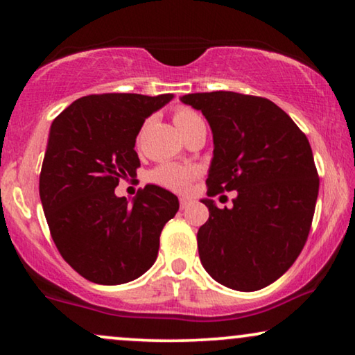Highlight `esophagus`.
I'll list each match as a JSON object with an SVG mask.
<instances>
[{"label":"esophagus","instance_id":"34e87169","mask_svg":"<svg viewBox=\"0 0 355 355\" xmlns=\"http://www.w3.org/2000/svg\"><path fill=\"white\" fill-rule=\"evenodd\" d=\"M179 205H181V210H186V208L191 205V198L181 197V198H179Z\"/></svg>","mask_w":355,"mask_h":355}]
</instances>
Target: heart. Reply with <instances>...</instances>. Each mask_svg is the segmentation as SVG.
I'll return each mask as SVG.
<instances>
[{"instance_id":"1","label":"heart","mask_w":355,"mask_h":355,"mask_svg":"<svg viewBox=\"0 0 355 355\" xmlns=\"http://www.w3.org/2000/svg\"><path fill=\"white\" fill-rule=\"evenodd\" d=\"M173 121L184 137H187L196 125L203 123L198 113L187 106H178L173 113ZM198 174H200V169L193 164L163 163L150 173V181L159 187L168 189V191L186 192L191 187L192 181L198 178Z\"/></svg>"}]
</instances>
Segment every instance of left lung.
<instances>
[{"mask_svg": "<svg viewBox=\"0 0 355 355\" xmlns=\"http://www.w3.org/2000/svg\"><path fill=\"white\" fill-rule=\"evenodd\" d=\"M181 101L213 132L208 197L237 191L231 210L202 200L210 211L197 232L203 268L226 288H265L291 268L312 227L320 178L309 139L263 96L205 92Z\"/></svg>", "mask_w": 355, "mask_h": 355, "instance_id": "obj_1", "label": "left lung"}]
</instances>
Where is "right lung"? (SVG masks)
Returning <instances> with one entry per match:
<instances>
[{
    "mask_svg": "<svg viewBox=\"0 0 355 355\" xmlns=\"http://www.w3.org/2000/svg\"><path fill=\"white\" fill-rule=\"evenodd\" d=\"M171 94L87 95L53 121L40 173V198L62 259L96 284H123L155 263L178 197L145 186L132 203L116 197L119 179L140 166L135 137Z\"/></svg>",
    "mask_w": 355,
    "mask_h": 355,
    "instance_id": "add662e5",
    "label": "right lung"
}]
</instances>
